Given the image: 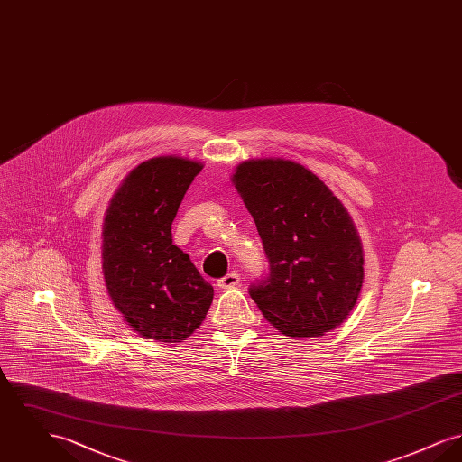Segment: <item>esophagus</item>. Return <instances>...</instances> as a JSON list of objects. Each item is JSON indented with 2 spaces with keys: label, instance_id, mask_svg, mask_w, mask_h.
I'll list each match as a JSON object with an SVG mask.
<instances>
[{
  "label": "esophagus",
  "instance_id": "esophagus-1",
  "mask_svg": "<svg viewBox=\"0 0 462 462\" xmlns=\"http://www.w3.org/2000/svg\"><path fill=\"white\" fill-rule=\"evenodd\" d=\"M239 284H241V275L237 272H230L218 281V287L221 289H230V287L239 286Z\"/></svg>",
  "mask_w": 462,
  "mask_h": 462
}]
</instances>
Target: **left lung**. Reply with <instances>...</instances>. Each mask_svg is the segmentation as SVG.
<instances>
[{
    "label": "left lung",
    "mask_w": 462,
    "mask_h": 462,
    "mask_svg": "<svg viewBox=\"0 0 462 462\" xmlns=\"http://www.w3.org/2000/svg\"><path fill=\"white\" fill-rule=\"evenodd\" d=\"M234 185L263 242L268 273L249 296L264 319L289 337L339 326L364 281L362 244L345 206L320 178L284 159L242 162Z\"/></svg>",
    "instance_id": "8db88e82"
}]
</instances>
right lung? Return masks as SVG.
Segmentation results:
<instances>
[{
	"mask_svg": "<svg viewBox=\"0 0 462 462\" xmlns=\"http://www.w3.org/2000/svg\"><path fill=\"white\" fill-rule=\"evenodd\" d=\"M202 164L154 157L134 168L110 200L104 221V279L125 320L147 339L180 343L213 303L189 254L173 244L171 223Z\"/></svg>",
	"mask_w": 462,
	"mask_h": 462,
	"instance_id": "right-lung-1",
	"label": "right lung"
}]
</instances>
